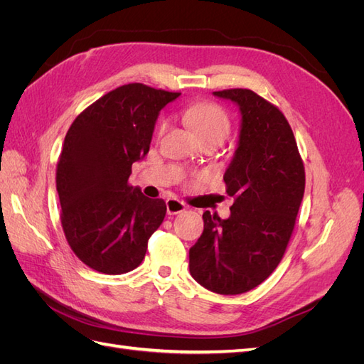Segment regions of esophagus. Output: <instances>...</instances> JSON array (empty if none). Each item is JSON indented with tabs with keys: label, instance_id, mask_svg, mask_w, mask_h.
I'll return each instance as SVG.
<instances>
[{
	"label": "esophagus",
	"instance_id": "34e87169",
	"mask_svg": "<svg viewBox=\"0 0 364 364\" xmlns=\"http://www.w3.org/2000/svg\"><path fill=\"white\" fill-rule=\"evenodd\" d=\"M167 213L171 215V214H179L182 211H185L186 209V205L178 199H168L167 202Z\"/></svg>",
	"mask_w": 364,
	"mask_h": 364
}]
</instances>
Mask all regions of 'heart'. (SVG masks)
I'll return each instance as SVG.
<instances>
[{"instance_id":"heart-1","label":"heart","mask_w":364,"mask_h":364,"mask_svg":"<svg viewBox=\"0 0 364 364\" xmlns=\"http://www.w3.org/2000/svg\"><path fill=\"white\" fill-rule=\"evenodd\" d=\"M183 118L190 127L196 132V135L200 138V141L205 139H218L222 141L228 136L230 130V119L225 109L215 103H196L188 106L183 111ZM167 127V124L161 123L159 134Z\"/></svg>"}]
</instances>
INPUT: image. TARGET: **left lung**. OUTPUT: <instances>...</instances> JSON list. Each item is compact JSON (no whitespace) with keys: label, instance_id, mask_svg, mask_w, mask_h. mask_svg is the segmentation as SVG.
<instances>
[{"label":"left lung","instance_id":"8db88e82","mask_svg":"<svg viewBox=\"0 0 364 364\" xmlns=\"http://www.w3.org/2000/svg\"><path fill=\"white\" fill-rule=\"evenodd\" d=\"M241 114L238 144L223 176L234 197L225 220L203 213V232L190 249V273L218 294L255 289L278 267L305 190V170L287 118L250 90L213 92Z\"/></svg>","mask_w":364,"mask_h":364}]
</instances>
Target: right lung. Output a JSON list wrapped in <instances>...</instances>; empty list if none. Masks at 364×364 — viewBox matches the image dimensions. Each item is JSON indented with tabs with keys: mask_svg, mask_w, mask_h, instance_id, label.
<instances>
[{
	"mask_svg": "<svg viewBox=\"0 0 364 364\" xmlns=\"http://www.w3.org/2000/svg\"><path fill=\"white\" fill-rule=\"evenodd\" d=\"M181 94L142 83L107 92L74 119L56 171L60 222L70 247L106 274L136 269L167 206L129 185L144 158L161 109Z\"/></svg>",
	"mask_w": 364,
	"mask_h": 364,
	"instance_id": "add662e5",
	"label": "right lung"
}]
</instances>
